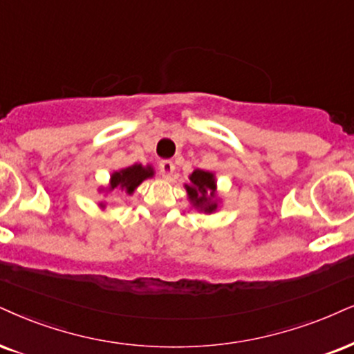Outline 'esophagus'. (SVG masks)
Instances as JSON below:
<instances>
[{"label": "esophagus", "instance_id": "obj_1", "mask_svg": "<svg viewBox=\"0 0 354 354\" xmlns=\"http://www.w3.org/2000/svg\"><path fill=\"white\" fill-rule=\"evenodd\" d=\"M174 170H176V165H174L172 160H160L159 162V172L162 177H170L174 174Z\"/></svg>", "mask_w": 354, "mask_h": 354}]
</instances>
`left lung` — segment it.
Returning a JSON list of instances; mask_svg holds the SVG:
<instances>
[{
    "mask_svg": "<svg viewBox=\"0 0 354 354\" xmlns=\"http://www.w3.org/2000/svg\"><path fill=\"white\" fill-rule=\"evenodd\" d=\"M192 185H185L189 197L194 202L195 207H200L202 210L212 213L216 208V203L213 202L215 197V178L213 174L205 172V170H195L190 176Z\"/></svg>",
    "mask_w": 354,
    "mask_h": 354,
    "instance_id": "obj_1",
    "label": "left lung"
}]
</instances>
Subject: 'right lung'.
Instances as JSON below:
<instances>
[{
    "label": "right lung",
    "instance_id": "add662e5",
    "mask_svg": "<svg viewBox=\"0 0 354 354\" xmlns=\"http://www.w3.org/2000/svg\"><path fill=\"white\" fill-rule=\"evenodd\" d=\"M152 174H154V172H152L151 167H142L141 164L131 165V167H128V169L120 170V172L113 174L110 190L116 189V187L120 185L121 189H126L128 194H133L134 189H136V187L141 184L144 178L151 177Z\"/></svg>",
    "mask_w": 354,
    "mask_h": 354
}]
</instances>
